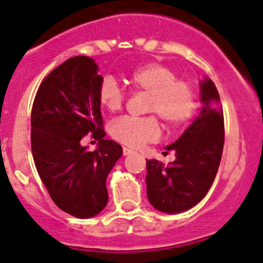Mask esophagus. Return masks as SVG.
I'll return each instance as SVG.
<instances>
[{
  "mask_svg": "<svg viewBox=\"0 0 263 263\" xmlns=\"http://www.w3.org/2000/svg\"><path fill=\"white\" fill-rule=\"evenodd\" d=\"M132 153H134V151H132V149L126 148V146L123 148V155L124 156H129V155H132Z\"/></svg>",
  "mask_w": 263,
  "mask_h": 263,
  "instance_id": "34e87169",
  "label": "esophagus"
}]
</instances>
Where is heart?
Segmentation results:
<instances>
[{
	"label": "heart",
	"mask_w": 263,
	"mask_h": 263,
	"mask_svg": "<svg viewBox=\"0 0 263 263\" xmlns=\"http://www.w3.org/2000/svg\"><path fill=\"white\" fill-rule=\"evenodd\" d=\"M128 82L136 93L146 94V114L157 115L165 127L178 128L195 112L196 96L191 85L177 79V73L167 65L148 63L137 67L128 76ZM98 102L108 112H118L126 102V93L111 77H105L98 86ZM112 139L131 148H140L160 137L157 117H123L110 126Z\"/></svg>",
	"instance_id": "obj_1"
}]
</instances>
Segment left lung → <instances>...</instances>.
Instances as JSON below:
<instances>
[{"label":"left lung","instance_id":"1","mask_svg":"<svg viewBox=\"0 0 263 263\" xmlns=\"http://www.w3.org/2000/svg\"><path fill=\"white\" fill-rule=\"evenodd\" d=\"M200 114L166 148L176 152V160L167 166L157 160L146 161V195L161 212L177 214L198 204L216 177L224 146V115L211 80L200 82Z\"/></svg>","mask_w":263,"mask_h":263}]
</instances>
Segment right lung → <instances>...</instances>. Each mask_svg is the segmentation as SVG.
<instances>
[{
    "instance_id": "obj_1",
    "label": "right lung",
    "mask_w": 263,
    "mask_h": 263,
    "mask_svg": "<svg viewBox=\"0 0 263 263\" xmlns=\"http://www.w3.org/2000/svg\"><path fill=\"white\" fill-rule=\"evenodd\" d=\"M91 58L74 56L42 81L31 110V151L40 179L60 210L79 219L99 214L108 200L106 178L122 146L105 140L98 102L102 82ZM99 140L89 153L79 141Z\"/></svg>"
}]
</instances>
